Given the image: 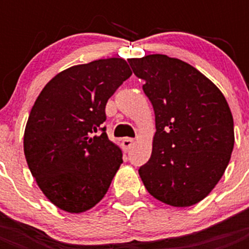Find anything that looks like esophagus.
I'll return each mask as SVG.
<instances>
[{
	"instance_id": "34e87169",
	"label": "esophagus",
	"mask_w": 249,
	"mask_h": 249,
	"mask_svg": "<svg viewBox=\"0 0 249 249\" xmlns=\"http://www.w3.org/2000/svg\"><path fill=\"white\" fill-rule=\"evenodd\" d=\"M133 143H134V140H133V138H124V140H123V142H121V144H123V148H124L125 151H128L129 148L133 146Z\"/></svg>"
}]
</instances>
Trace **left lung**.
Returning <instances> with one entry per match:
<instances>
[{
    "label": "left lung",
    "mask_w": 249,
    "mask_h": 249,
    "mask_svg": "<svg viewBox=\"0 0 249 249\" xmlns=\"http://www.w3.org/2000/svg\"><path fill=\"white\" fill-rule=\"evenodd\" d=\"M155 112L151 158L138 172L158 200L190 207L222 177L234 148L224 94L196 68L161 54L128 60Z\"/></svg>",
    "instance_id": "left-lung-1"
}]
</instances>
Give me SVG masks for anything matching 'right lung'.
Segmentation results:
<instances>
[{"label":"right lung","instance_id":"right-lung-1","mask_svg":"<svg viewBox=\"0 0 249 249\" xmlns=\"http://www.w3.org/2000/svg\"><path fill=\"white\" fill-rule=\"evenodd\" d=\"M132 75L121 58L60 72L29 113L24 155L45 196L70 213L85 212L105 196L123 163L106 133V105Z\"/></svg>","mask_w":249,"mask_h":249}]
</instances>
